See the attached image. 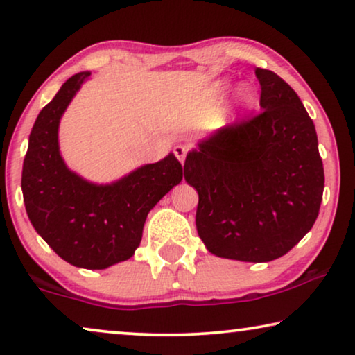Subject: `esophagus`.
Returning a JSON list of instances; mask_svg holds the SVG:
<instances>
[{
	"mask_svg": "<svg viewBox=\"0 0 355 355\" xmlns=\"http://www.w3.org/2000/svg\"><path fill=\"white\" fill-rule=\"evenodd\" d=\"M174 155H176V158L181 162V164H184V162H186L187 147H184V145H176V147H174Z\"/></svg>",
	"mask_w": 355,
	"mask_h": 355,
	"instance_id": "34e87169",
	"label": "esophagus"
}]
</instances>
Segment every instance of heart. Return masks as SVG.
<instances>
[{
	"mask_svg": "<svg viewBox=\"0 0 355 355\" xmlns=\"http://www.w3.org/2000/svg\"><path fill=\"white\" fill-rule=\"evenodd\" d=\"M230 89V85L226 84V82H218V84L213 85L211 89V94L216 96V98H220L223 96ZM239 103L242 108H250L252 105L255 103V92L250 89V87H241L239 89Z\"/></svg>",
	"mask_w": 355,
	"mask_h": 355,
	"instance_id": "b5f03b06",
	"label": "heart"
}]
</instances>
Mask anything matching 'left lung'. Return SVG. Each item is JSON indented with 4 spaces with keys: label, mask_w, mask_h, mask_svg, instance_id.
Instances as JSON below:
<instances>
[{
    "label": "left lung",
    "mask_w": 355,
    "mask_h": 355,
    "mask_svg": "<svg viewBox=\"0 0 355 355\" xmlns=\"http://www.w3.org/2000/svg\"><path fill=\"white\" fill-rule=\"evenodd\" d=\"M260 114L218 129L187 153L184 178L198 193L197 232L213 255L271 261L318 216L324 173L313 121L273 71L257 67Z\"/></svg>",
    "instance_id": "8db88e82"
}]
</instances>
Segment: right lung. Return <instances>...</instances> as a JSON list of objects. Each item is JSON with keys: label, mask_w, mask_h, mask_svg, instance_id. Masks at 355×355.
Returning <instances> with one entry per match:
<instances>
[{"label": "right lung", "mask_w": 355, "mask_h": 355, "mask_svg": "<svg viewBox=\"0 0 355 355\" xmlns=\"http://www.w3.org/2000/svg\"><path fill=\"white\" fill-rule=\"evenodd\" d=\"M89 76L85 71L67 79L37 116L24 158L22 193L32 226L62 260L105 270L134 255L148 211L182 181V166L169 153L111 184L71 171L61 157L58 129Z\"/></svg>", "instance_id": "right-lung-1"}]
</instances>
